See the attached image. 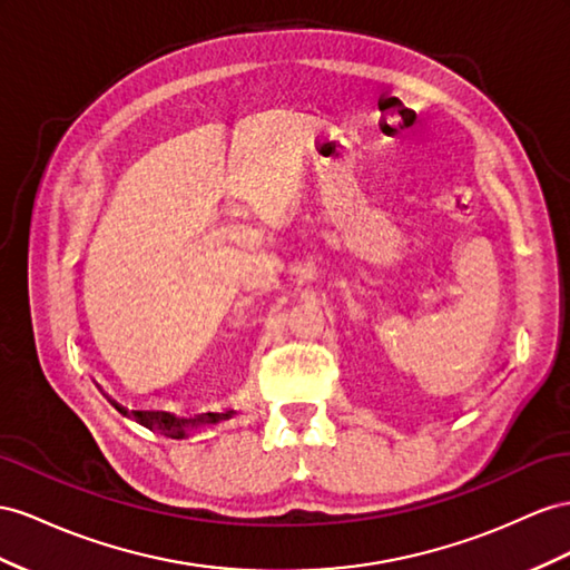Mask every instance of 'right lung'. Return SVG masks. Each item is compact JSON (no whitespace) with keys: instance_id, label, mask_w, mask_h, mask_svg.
I'll return each mask as SVG.
<instances>
[{"instance_id":"obj_1","label":"right lung","mask_w":570,"mask_h":570,"mask_svg":"<svg viewBox=\"0 0 570 570\" xmlns=\"http://www.w3.org/2000/svg\"><path fill=\"white\" fill-rule=\"evenodd\" d=\"M132 416L139 421V424H144L146 429H156V431H160V433H166V435H183V431H178L180 429V421L175 419V416H170V414H166V412H149V410H132Z\"/></svg>"}]
</instances>
